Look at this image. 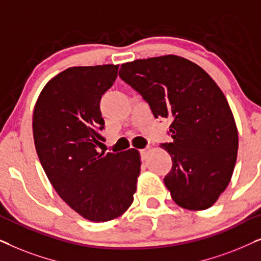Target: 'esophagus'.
I'll use <instances>...</instances> for the list:
<instances>
[{
	"mask_svg": "<svg viewBox=\"0 0 261 261\" xmlns=\"http://www.w3.org/2000/svg\"><path fill=\"white\" fill-rule=\"evenodd\" d=\"M149 152H150V148H145V149H142L141 150V156H142V160H147Z\"/></svg>",
	"mask_w": 261,
	"mask_h": 261,
	"instance_id": "34e87169",
	"label": "esophagus"
}]
</instances>
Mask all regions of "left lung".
I'll return each mask as SVG.
<instances>
[{
  "instance_id": "8db88e82",
  "label": "left lung",
  "mask_w": 261,
  "mask_h": 261,
  "mask_svg": "<svg viewBox=\"0 0 261 261\" xmlns=\"http://www.w3.org/2000/svg\"><path fill=\"white\" fill-rule=\"evenodd\" d=\"M119 76L150 105L155 118H171L172 169L163 179L186 210L209 209L230 182L238 158V127L213 77L175 55L121 64Z\"/></svg>"
}]
</instances>
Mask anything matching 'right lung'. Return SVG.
Masks as SVG:
<instances>
[{
	"label": "right lung",
	"instance_id": "1",
	"mask_svg": "<svg viewBox=\"0 0 261 261\" xmlns=\"http://www.w3.org/2000/svg\"><path fill=\"white\" fill-rule=\"evenodd\" d=\"M119 65L71 67L48 81L33 111V138L48 181L80 216L119 217L131 206L141 173L140 151L99 152L105 125L100 100Z\"/></svg>",
	"mask_w": 261,
	"mask_h": 261
}]
</instances>
